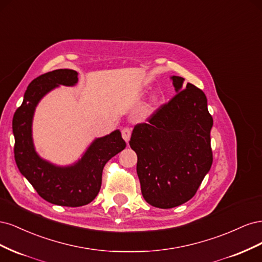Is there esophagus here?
I'll return each instance as SVG.
<instances>
[{
	"label": "esophagus",
	"instance_id": "34e87169",
	"mask_svg": "<svg viewBox=\"0 0 262 262\" xmlns=\"http://www.w3.org/2000/svg\"><path fill=\"white\" fill-rule=\"evenodd\" d=\"M121 134H122V138L125 142H128L130 140V137H131V129L129 128V126H125V128L122 129L121 131Z\"/></svg>",
	"mask_w": 262,
	"mask_h": 262
}]
</instances>
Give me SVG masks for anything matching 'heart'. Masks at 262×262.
<instances>
[{"instance_id": "obj_1", "label": "heart", "mask_w": 262, "mask_h": 262, "mask_svg": "<svg viewBox=\"0 0 262 262\" xmlns=\"http://www.w3.org/2000/svg\"><path fill=\"white\" fill-rule=\"evenodd\" d=\"M157 99H158V98L155 96V97H154V99H153V100H154V102H156V101H157Z\"/></svg>"}]
</instances>
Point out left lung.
<instances>
[{
    "mask_svg": "<svg viewBox=\"0 0 262 262\" xmlns=\"http://www.w3.org/2000/svg\"><path fill=\"white\" fill-rule=\"evenodd\" d=\"M171 80L177 94L146 122L134 126L130 139L138 155L142 194L160 209L175 208L191 199L213 162V118L207 97L192 84L182 86L180 76Z\"/></svg>",
    "mask_w": 262,
    "mask_h": 262,
    "instance_id": "1",
    "label": "left lung"
}]
</instances>
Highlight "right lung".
<instances>
[{"label": "right lung", "mask_w": 262, "mask_h": 262, "mask_svg": "<svg viewBox=\"0 0 262 262\" xmlns=\"http://www.w3.org/2000/svg\"><path fill=\"white\" fill-rule=\"evenodd\" d=\"M76 82L77 72L70 69L54 70L38 76L28 85L23 104L13 117L14 156L21 175L42 199L71 208L86 205L96 198L106 163L126 146L121 132L116 130L95 140L73 166L58 167L38 156L31 138V122L38 101L54 87L73 86Z\"/></svg>", "instance_id": "right-lung-1"}]
</instances>
